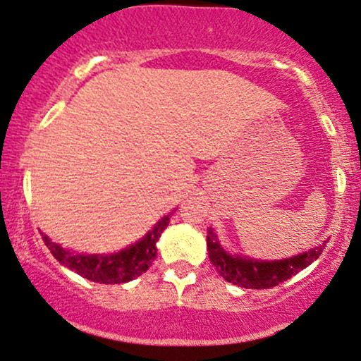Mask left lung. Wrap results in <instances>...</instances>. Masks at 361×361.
Returning <instances> with one entry per match:
<instances>
[{
    "label": "left lung",
    "instance_id": "1",
    "mask_svg": "<svg viewBox=\"0 0 361 361\" xmlns=\"http://www.w3.org/2000/svg\"><path fill=\"white\" fill-rule=\"evenodd\" d=\"M322 247H314L307 252L293 256L290 259H280V261H256L250 258H241V256H231L219 246L215 241V235L210 231L207 235V250H209V258L212 264L217 268L227 281L231 283L239 285L244 288H271L281 283V281L292 279L314 259L321 256Z\"/></svg>",
    "mask_w": 361,
    "mask_h": 361
}]
</instances>
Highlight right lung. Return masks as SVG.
<instances>
[{"label":"right lung","mask_w":361,"mask_h":361,"mask_svg":"<svg viewBox=\"0 0 361 361\" xmlns=\"http://www.w3.org/2000/svg\"><path fill=\"white\" fill-rule=\"evenodd\" d=\"M171 215L173 212L164 215L152 227V231H149L134 246L106 256L73 255V252L62 250L59 244L52 243L44 233L40 234H42L45 246L52 252L54 258L64 267H68L69 270L76 271L78 275L85 276L91 281H97V283H126V281L134 280L135 276H140L144 271L149 270V267H151L157 255V239L161 238L163 231L168 227Z\"/></svg>","instance_id":"obj_1"}]
</instances>
